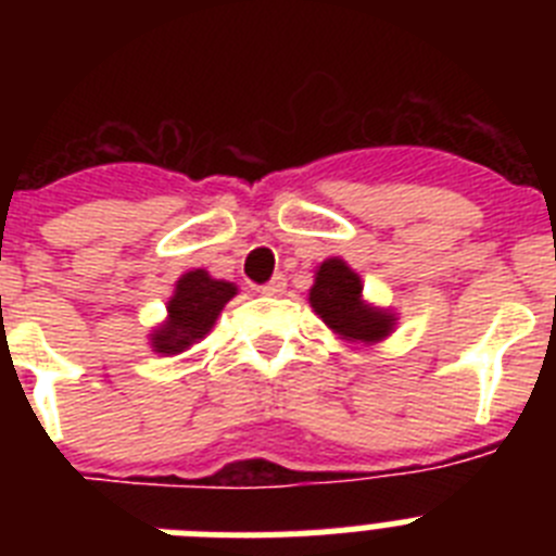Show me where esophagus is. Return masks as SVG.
Instances as JSON below:
<instances>
[{
	"instance_id": "obj_1",
	"label": "esophagus",
	"mask_w": 556,
	"mask_h": 556,
	"mask_svg": "<svg viewBox=\"0 0 556 556\" xmlns=\"http://www.w3.org/2000/svg\"><path fill=\"white\" fill-rule=\"evenodd\" d=\"M283 289H287V278H283V275H275L267 287H262V292L264 294H283Z\"/></svg>"
}]
</instances>
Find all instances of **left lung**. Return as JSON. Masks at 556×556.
<instances>
[{"label":"left lung","mask_w":556,"mask_h":556,"mask_svg":"<svg viewBox=\"0 0 556 556\" xmlns=\"http://www.w3.org/2000/svg\"><path fill=\"white\" fill-rule=\"evenodd\" d=\"M362 275L339 255H331L314 269V283L308 289V303L314 314L337 333L342 342L358 348H372L384 342L397 326L392 308L372 306L362 294Z\"/></svg>","instance_id":"left-lung-1"}]
</instances>
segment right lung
<instances>
[{"instance_id": "obj_1", "label": "right lung", "mask_w": 556, "mask_h": 556, "mask_svg": "<svg viewBox=\"0 0 556 556\" xmlns=\"http://www.w3.org/2000/svg\"><path fill=\"white\" fill-rule=\"evenodd\" d=\"M239 294V287L223 278H214L208 269H189L175 281V292L166 301L164 323L147 333L150 348L161 356H175L205 339L217 326L225 303Z\"/></svg>"}]
</instances>
